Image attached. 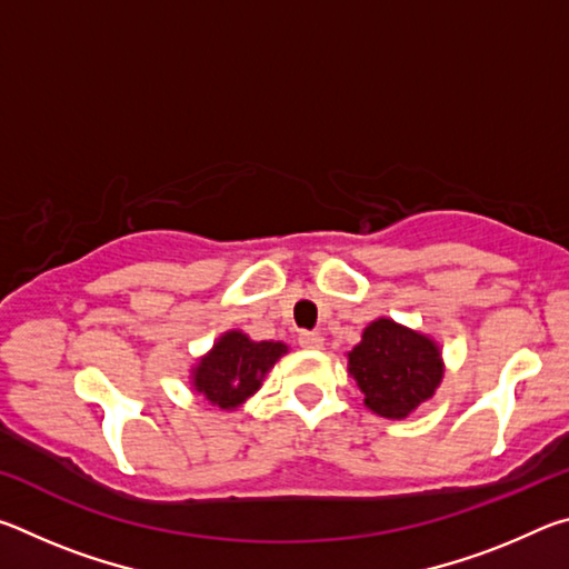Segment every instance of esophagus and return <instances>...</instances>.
Listing matches in <instances>:
<instances>
[{"label":"esophagus","mask_w":569,"mask_h":569,"mask_svg":"<svg viewBox=\"0 0 569 569\" xmlns=\"http://www.w3.org/2000/svg\"><path fill=\"white\" fill-rule=\"evenodd\" d=\"M298 343H301L303 349H321L323 336L316 333V331H301V333H298Z\"/></svg>","instance_id":"esophagus-1"}]
</instances>
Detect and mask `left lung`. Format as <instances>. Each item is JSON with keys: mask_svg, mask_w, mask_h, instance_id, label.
I'll use <instances>...</instances> for the list:
<instances>
[{"mask_svg": "<svg viewBox=\"0 0 569 569\" xmlns=\"http://www.w3.org/2000/svg\"><path fill=\"white\" fill-rule=\"evenodd\" d=\"M349 371L363 391V403L379 417L403 419L427 401L441 381L437 343L389 319L373 321L349 353Z\"/></svg>", "mask_w": 569, "mask_h": 569, "instance_id": "left-lung-1", "label": "left lung"}]
</instances>
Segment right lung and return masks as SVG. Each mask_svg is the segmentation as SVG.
<instances>
[{
	"label": "right lung",
	"instance_id": "1",
	"mask_svg": "<svg viewBox=\"0 0 569 569\" xmlns=\"http://www.w3.org/2000/svg\"><path fill=\"white\" fill-rule=\"evenodd\" d=\"M286 353L283 343L250 341L246 333L228 331L213 351L198 363L196 389L220 409H236L266 377V371Z\"/></svg>",
	"mask_w": 569,
	"mask_h": 569
}]
</instances>
